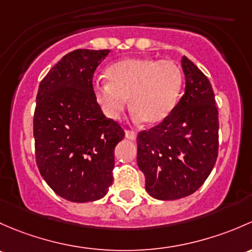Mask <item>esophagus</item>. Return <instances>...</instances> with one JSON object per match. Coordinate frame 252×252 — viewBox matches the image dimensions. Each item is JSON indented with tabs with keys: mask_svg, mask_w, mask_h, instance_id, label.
I'll use <instances>...</instances> for the list:
<instances>
[{
	"mask_svg": "<svg viewBox=\"0 0 252 252\" xmlns=\"http://www.w3.org/2000/svg\"><path fill=\"white\" fill-rule=\"evenodd\" d=\"M125 136H126L127 139H131V141H134V139H136V137H137V134L134 133L133 131H129V129H126V131H125Z\"/></svg>",
	"mask_w": 252,
	"mask_h": 252,
	"instance_id": "1",
	"label": "esophagus"
}]
</instances>
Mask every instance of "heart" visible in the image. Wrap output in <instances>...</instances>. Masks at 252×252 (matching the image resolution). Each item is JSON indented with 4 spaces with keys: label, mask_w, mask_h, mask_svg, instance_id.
<instances>
[{
    "label": "heart",
    "mask_w": 252,
    "mask_h": 252,
    "mask_svg": "<svg viewBox=\"0 0 252 252\" xmlns=\"http://www.w3.org/2000/svg\"><path fill=\"white\" fill-rule=\"evenodd\" d=\"M107 82L95 84L93 94L103 114L109 119L120 118L127 105L137 121L157 125L175 109L183 86V72L172 61L147 57L126 58L109 65Z\"/></svg>",
    "instance_id": "1"
}]
</instances>
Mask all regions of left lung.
Instances as JSON below:
<instances>
[{"label": "left lung", "mask_w": 252, "mask_h": 252, "mask_svg": "<svg viewBox=\"0 0 252 252\" xmlns=\"http://www.w3.org/2000/svg\"><path fill=\"white\" fill-rule=\"evenodd\" d=\"M184 94L159 125L137 137L145 190L159 200L184 198L203 186L219 155V110L209 79L183 57Z\"/></svg>", "instance_id": "8db88e82"}]
</instances>
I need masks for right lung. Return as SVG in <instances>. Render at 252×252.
I'll return each instance as SVG.
<instances>
[{"instance_id": "1", "label": "right lung", "mask_w": 252, "mask_h": 252, "mask_svg": "<svg viewBox=\"0 0 252 252\" xmlns=\"http://www.w3.org/2000/svg\"><path fill=\"white\" fill-rule=\"evenodd\" d=\"M109 49L64 56L38 86L33 138L38 171L52 190L74 203L103 198L113 183L114 149L125 137L93 94L92 79Z\"/></svg>"}]
</instances>
